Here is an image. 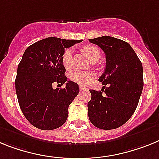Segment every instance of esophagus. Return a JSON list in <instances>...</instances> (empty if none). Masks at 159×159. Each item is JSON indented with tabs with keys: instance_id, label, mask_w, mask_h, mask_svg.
<instances>
[{
	"instance_id": "34e87169",
	"label": "esophagus",
	"mask_w": 159,
	"mask_h": 159,
	"mask_svg": "<svg viewBox=\"0 0 159 159\" xmlns=\"http://www.w3.org/2000/svg\"><path fill=\"white\" fill-rule=\"evenodd\" d=\"M79 89L81 91H83V90H85V89H85V88L84 87V86H81H81H80V87H79Z\"/></svg>"
}]
</instances>
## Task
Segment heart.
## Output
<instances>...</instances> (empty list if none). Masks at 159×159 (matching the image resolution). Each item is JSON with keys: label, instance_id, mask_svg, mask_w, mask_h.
<instances>
[{"label": "heart", "instance_id": "obj_1", "mask_svg": "<svg viewBox=\"0 0 159 159\" xmlns=\"http://www.w3.org/2000/svg\"><path fill=\"white\" fill-rule=\"evenodd\" d=\"M83 53L89 61L98 60L100 57V51L93 45H86L83 48ZM72 58H73V49L71 48L66 49L61 56V61L66 70L71 68ZM93 74L89 72L74 70L70 74V78L72 81L80 85H86L93 79Z\"/></svg>", "mask_w": 159, "mask_h": 159}]
</instances>
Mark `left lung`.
Listing matches in <instances>:
<instances>
[{
  "mask_svg": "<svg viewBox=\"0 0 159 159\" xmlns=\"http://www.w3.org/2000/svg\"><path fill=\"white\" fill-rule=\"evenodd\" d=\"M89 41L104 51L106 61V70L98 79L104 85L102 91L89 90V119L99 129H116L137 108L143 89V65L130 45L122 40L103 36Z\"/></svg>",
  "mask_w": 159,
  "mask_h": 159,
  "instance_id": "left-lung-1",
  "label": "left lung"
}]
</instances>
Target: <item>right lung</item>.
Here are the masks:
<instances>
[{"label":"right lung","mask_w":159,"mask_h":159,"mask_svg":"<svg viewBox=\"0 0 159 159\" xmlns=\"http://www.w3.org/2000/svg\"><path fill=\"white\" fill-rule=\"evenodd\" d=\"M81 41L47 38L25 51L17 67L15 87L22 113L35 127L51 130L66 122L69 106L79 93V87L67 81L61 56L65 49ZM54 82H66V87L53 89Z\"/></svg>","instance_id":"right-lung-1"}]
</instances>
